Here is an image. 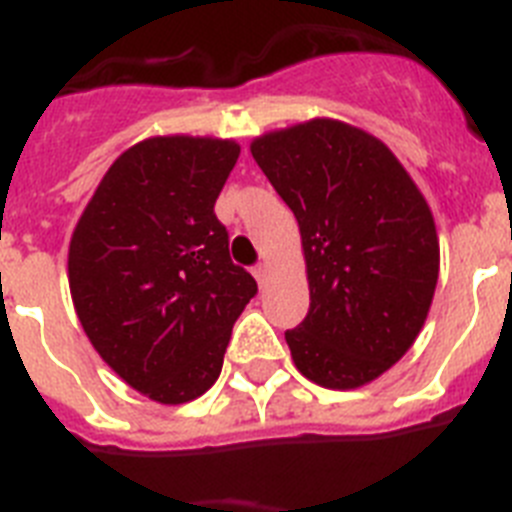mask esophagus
Wrapping results in <instances>:
<instances>
[{
    "label": "esophagus",
    "mask_w": 512,
    "mask_h": 512,
    "mask_svg": "<svg viewBox=\"0 0 512 512\" xmlns=\"http://www.w3.org/2000/svg\"><path fill=\"white\" fill-rule=\"evenodd\" d=\"M253 277H256L259 287H266V279H269V266H266V264L253 266Z\"/></svg>",
    "instance_id": "esophagus-1"
}]
</instances>
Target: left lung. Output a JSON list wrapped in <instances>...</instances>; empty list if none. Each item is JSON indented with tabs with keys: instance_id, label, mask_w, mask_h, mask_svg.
Instances as JSON below:
<instances>
[{
	"instance_id": "8db88e82",
	"label": "left lung",
	"mask_w": 512,
	"mask_h": 512,
	"mask_svg": "<svg viewBox=\"0 0 512 512\" xmlns=\"http://www.w3.org/2000/svg\"><path fill=\"white\" fill-rule=\"evenodd\" d=\"M251 153L300 225L310 310L284 333L292 361L328 390L374 382L408 354L436 292L423 192L382 140L333 117L259 135Z\"/></svg>"
}]
</instances>
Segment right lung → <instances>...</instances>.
I'll return each mask as SVG.
<instances>
[{
	"label": "right lung",
	"mask_w": 512,
	"mask_h": 512,
	"mask_svg": "<svg viewBox=\"0 0 512 512\" xmlns=\"http://www.w3.org/2000/svg\"><path fill=\"white\" fill-rule=\"evenodd\" d=\"M241 146L153 135L115 158L69 243V289L94 351L133 390L184 405L220 377L256 282L215 217Z\"/></svg>",
	"instance_id": "1"
}]
</instances>
